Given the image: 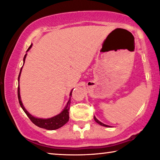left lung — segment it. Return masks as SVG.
Returning a JSON list of instances; mask_svg holds the SVG:
<instances>
[{
	"label": "left lung",
	"instance_id": "obj_1",
	"mask_svg": "<svg viewBox=\"0 0 160 160\" xmlns=\"http://www.w3.org/2000/svg\"><path fill=\"white\" fill-rule=\"evenodd\" d=\"M94 120L96 121V122L98 123V124H100L101 126H106V127H111L110 126H108V125H106V124H104V123H101V121H99L98 120V119L95 118V116H94Z\"/></svg>",
	"mask_w": 160,
	"mask_h": 160
}]
</instances>
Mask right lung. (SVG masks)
Wrapping results in <instances>:
<instances>
[{
	"label": "right lung",
	"mask_w": 160,
	"mask_h": 160,
	"mask_svg": "<svg viewBox=\"0 0 160 160\" xmlns=\"http://www.w3.org/2000/svg\"><path fill=\"white\" fill-rule=\"evenodd\" d=\"M32 47V44H31V46L29 47V48L27 49V52L31 49V47ZM27 54H25L24 57H23V64L25 62V59L26 57H27ZM23 68V67H22ZM22 68H21L20 72H19V75L18 78V101H19V104L23 111L25 112V113L27 114V116L33 123H34L36 126H39L40 128H45V129L47 130H55L57 129V128H61L62 126H63L68 122L69 121V110H70V98L69 99V101L67 103L65 108L63 109V111L61 112L60 113H59L58 115H57L54 117L49 118H36L34 116H33L32 115L28 113V112L26 110V108L23 106V105L21 102V96H20V88H19V79H20V75H21V70H22ZM73 89L71 90L70 93V96H72V92Z\"/></svg>",
	"instance_id": "right-lung-1"
}]
</instances>
